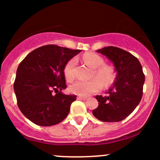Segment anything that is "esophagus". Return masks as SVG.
<instances>
[{
	"label": "esophagus",
	"instance_id": "obj_1",
	"mask_svg": "<svg viewBox=\"0 0 160 160\" xmlns=\"http://www.w3.org/2000/svg\"><path fill=\"white\" fill-rule=\"evenodd\" d=\"M77 99H78V100H81V101H86V100L88 99V98H85V97L78 96V97H77Z\"/></svg>",
	"mask_w": 160,
	"mask_h": 160
}]
</instances>
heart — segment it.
Listing matches in <instances>:
<instances>
[{"mask_svg": "<svg viewBox=\"0 0 160 160\" xmlns=\"http://www.w3.org/2000/svg\"><path fill=\"white\" fill-rule=\"evenodd\" d=\"M83 59L89 67L94 69L93 77H97L98 78H93L88 81L78 80L75 82L70 87V90L72 93L81 97H86L98 92L102 88L101 80L105 85H109L112 83L114 78V71L111 67L104 65V61L101 56L96 53L88 52L83 55ZM76 65L77 59L72 58L67 62L64 67V74L68 81H72L74 79V69ZM98 78L101 80L100 81Z\"/></svg>", "mask_w": 160, "mask_h": 160, "instance_id": "heart-1", "label": "heart"}]
</instances>
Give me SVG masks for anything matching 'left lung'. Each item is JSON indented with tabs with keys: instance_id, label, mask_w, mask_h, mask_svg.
<instances>
[{
	"instance_id": "obj_1",
	"label": "left lung",
	"mask_w": 160,
	"mask_h": 160,
	"mask_svg": "<svg viewBox=\"0 0 160 160\" xmlns=\"http://www.w3.org/2000/svg\"><path fill=\"white\" fill-rule=\"evenodd\" d=\"M97 52L105 56L114 64L117 76L107 96L95 97L98 107L92 113L101 122H121L141 101L145 83L142 67L135 56L120 48L108 46L97 50Z\"/></svg>"
}]
</instances>
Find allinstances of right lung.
I'll use <instances>...</instances> for the list:
<instances>
[{
    "label": "right lung",
    "instance_id": "right-lung-1",
    "mask_svg": "<svg viewBox=\"0 0 160 160\" xmlns=\"http://www.w3.org/2000/svg\"><path fill=\"white\" fill-rule=\"evenodd\" d=\"M80 52L47 45L31 52L19 64L14 83L18 106L35 125L51 126L68 115L77 97L62 93L67 88L64 67Z\"/></svg>",
    "mask_w": 160,
    "mask_h": 160
}]
</instances>
